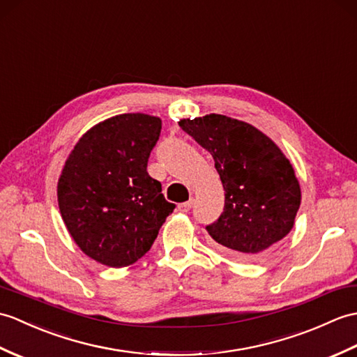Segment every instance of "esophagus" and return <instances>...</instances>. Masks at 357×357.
<instances>
[{"instance_id": "34e87169", "label": "esophagus", "mask_w": 357, "mask_h": 357, "mask_svg": "<svg viewBox=\"0 0 357 357\" xmlns=\"http://www.w3.org/2000/svg\"><path fill=\"white\" fill-rule=\"evenodd\" d=\"M192 206H193V199H190V201H187V202H184V204H179V205H178V211H181V213H187V211L192 210Z\"/></svg>"}]
</instances>
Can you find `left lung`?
Here are the masks:
<instances>
[{"label":"left lung","mask_w":357,"mask_h":357,"mask_svg":"<svg viewBox=\"0 0 357 357\" xmlns=\"http://www.w3.org/2000/svg\"><path fill=\"white\" fill-rule=\"evenodd\" d=\"M178 123L211 153L225 190L223 213L206 227L216 248L240 261L261 259L291 233L301 205L291 161L246 121L208 114Z\"/></svg>","instance_id":"1"}]
</instances>
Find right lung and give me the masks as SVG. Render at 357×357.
<instances>
[{
	"instance_id": "right-lung-1",
	"label": "right lung",
	"mask_w": 357,
	"mask_h": 357,
	"mask_svg": "<svg viewBox=\"0 0 357 357\" xmlns=\"http://www.w3.org/2000/svg\"><path fill=\"white\" fill-rule=\"evenodd\" d=\"M161 119L132 112L94 124L73 147L57 181V204L80 251L109 268L141 259L175 205L149 176Z\"/></svg>"
}]
</instances>
